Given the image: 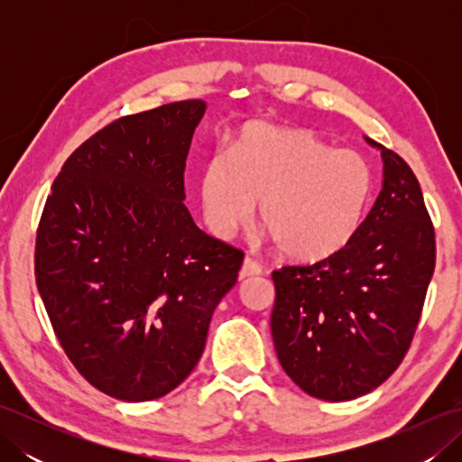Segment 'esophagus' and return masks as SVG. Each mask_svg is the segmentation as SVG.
<instances>
[{"label":"esophagus","instance_id":"1","mask_svg":"<svg viewBox=\"0 0 462 462\" xmlns=\"http://www.w3.org/2000/svg\"><path fill=\"white\" fill-rule=\"evenodd\" d=\"M262 273V266L258 262H254L252 258H246L242 263V270H240V280H246L252 276H260Z\"/></svg>","mask_w":462,"mask_h":462}]
</instances>
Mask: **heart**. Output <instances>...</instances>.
<instances>
[{
  "label": "heart",
  "instance_id": "1",
  "mask_svg": "<svg viewBox=\"0 0 462 462\" xmlns=\"http://www.w3.org/2000/svg\"><path fill=\"white\" fill-rule=\"evenodd\" d=\"M373 194V172L353 151H336L300 129L252 123L232 154L218 151L200 179L204 222L230 240L260 200V220L283 256L319 262L356 238Z\"/></svg>",
  "mask_w": 462,
  "mask_h": 462
}]
</instances>
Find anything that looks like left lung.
I'll list each match as a JSON object with an SVG mask.
<instances>
[{
	"label": "left lung",
	"instance_id": "obj_1",
	"mask_svg": "<svg viewBox=\"0 0 462 462\" xmlns=\"http://www.w3.org/2000/svg\"><path fill=\"white\" fill-rule=\"evenodd\" d=\"M377 146L383 189L346 248L272 273V337L308 395L349 401L389 379L413 341L435 272V228L413 171Z\"/></svg>",
	"mask_w": 462,
	"mask_h": 462
}]
</instances>
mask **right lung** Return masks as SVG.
Segmentation results:
<instances>
[{
    "mask_svg": "<svg viewBox=\"0 0 462 462\" xmlns=\"http://www.w3.org/2000/svg\"><path fill=\"white\" fill-rule=\"evenodd\" d=\"M200 99L116 119L65 161L35 240V282L77 371L121 401L171 393L199 363L244 254L184 206Z\"/></svg>",
    "mask_w": 462,
    "mask_h": 462,
    "instance_id": "obj_1",
    "label": "right lung"
}]
</instances>
